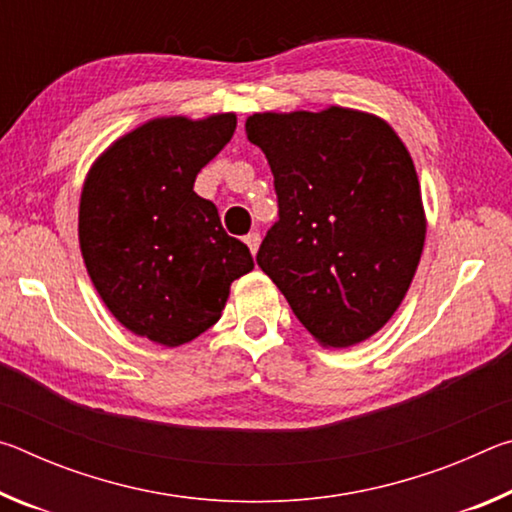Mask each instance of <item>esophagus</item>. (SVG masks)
Masks as SVG:
<instances>
[{
    "instance_id": "34e87169",
    "label": "esophagus",
    "mask_w": 512,
    "mask_h": 512,
    "mask_svg": "<svg viewBox=\"0 0 512 512\" xmlns=\"http://www.w3.org/2000/svg\"><path fill=\"white\" fill-rule=\"evenodd\" d=\"M246 246L250 248V253L257 255V248H259V241H262V237H259V232H248V235L244 237Z\"/></svg>"
}]
</instances>
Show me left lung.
I'll return each mask as SVG.
<instances>
[{"mask_svg": "<svg viewBox=\"0 0 512 512\" xmlns=\"http://www.w3.org/2000/svg\"><path fill=\"white\" fill-rule=\"evenodd\" d=\"M246 133L271 164L280 214L259 268L318 343L370 339L402 305L427 232L406 146L384 119L339 106L257 112Z\"/></svg>", "mask_w": 512, "mask_h": 512, "instance_id": "obj_1", "label": "left lung"}]
</instances>
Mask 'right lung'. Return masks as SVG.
Wrapping results in <instances>:
<instances>
[{"label":"right lung","instance_id":"add662e5","mask_svg":"<svg viewBox=\"0 0 512 512\" xmlns=\"http://www.w3.org/2000/svg\"><path fill=\"white\" fill-rule=\"evenodd\" d=\"M232 112L146 121L94 162L79 207L90 280L121 325L167 348L221 318L230 284L253 271L194 180L232 140Z\"/></svg>","mask_w":512,"mask_h":512}]
</instances>
